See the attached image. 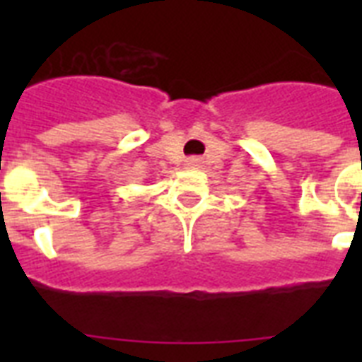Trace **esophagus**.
<instances>
[{
	"instance_id": "1",
	"label": "esophagus",
	"mask_w": 362,
	"mask_h": 362,
	"mask_svg": "<svg viewBox=\"0 0 362 362\" xmlns=\"http://www.w3.org/2000/svg\"><path fill=\"white\" fill-rule=\"evenodd\" d=\"M187 163V167H199V165H201V159L199 158H189L186 161Z\"/></svg>"
}]
</instances>
